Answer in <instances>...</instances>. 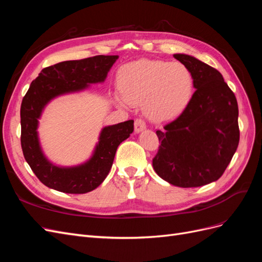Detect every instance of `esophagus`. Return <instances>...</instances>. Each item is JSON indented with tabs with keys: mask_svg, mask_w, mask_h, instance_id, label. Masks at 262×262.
<instances>
[{
	"mask_svg": "<svg viewBox=\"0 0 262 262\" xmlns=\"http://www.w3.org/2000/svg\"><path fill=\"white\" fill-rule=\"evenodd\" d=\"M145 129H146V124L143 120H142V119H137V120L134 121V131H136V133H140Z\"/></svg>",
	"mask_w": 262,
	"mask_h": 262,
	"instance_id": "esophagus-1",
	"label": "esophagus"
}]
</instances>
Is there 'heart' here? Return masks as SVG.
<instances>
[{
	"label": "heart",
	"mask_w": 262,
	"mask_h": 262,
	"mask_svg": "<svg viewBox=\"0 0 262 262\" xmlns=\"http://www.w3.org/2000/svg\"><path fill=\"white\" fill-rule=\"evenodd\" d=\"M119 86L122 95L115 96L119 105L143 104L149 120L164 122L184 112L191 98L193 78L182 63L143 59L121 69Z\"/></svg>",
	"instance_id": "heart-1"
}]
</instances>
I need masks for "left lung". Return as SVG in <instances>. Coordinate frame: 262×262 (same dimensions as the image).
<instances>
[{"instance_id":"1","label":"left lung","mask_w":262,"mask_h":262,"mask_svg":"<svg viewBox=\"0 0 262 262\" xmlns=\"http://www.w3.org/2000/svg\"><path fill=\"white\" fill-rule=\"evenodd\" d=\"M173 58L191 72L195 92L176 120L156 131L161 145L153 167L173 186L201 187L223 175L236 152L238 105L216 69L188 54Z\"/></svg>"}]
</instances>
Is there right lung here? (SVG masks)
<instances>
[{"label": "right lung", "instance_id": "1", "mask_svg": "<svg viewBox=\"0 0 262 262\" xmlns=\"http://www.w3.org/2000/svg\"><path fill=\"white\" fill-rule=\"evenodd\" d=\"M118 55H96L83 60L64 61L45 68L24 96L20 106V143L23 154L37 178L51 189L66 193H86L96 189L112 168L119 144L133 132V120L102 128L93 155L85 163L61 167L42 152L38 124L45 107L61 95L87 90L102 83Z\"/></svg>", "mask_w": 262, "mask_h": 262}]
</instances>
